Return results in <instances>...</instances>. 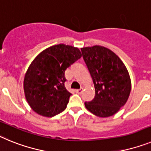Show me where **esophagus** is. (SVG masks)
<instances>
[{"label": "esophagus", "mask_w": 151, "mask_h": 151, "mask_svg": "<svg viewBox=\"0 0 151 151\" xmlns=\"http://www.w3.org/2000/svg\"><path fill=\"white\" fill-rule=\"evenodd\" d=\"M82 92H83V88H81V89H78V90H76V93L78 94H81L82 93Z\"/></svg>", "instance_id": "esophagus-1"}]
</instances>
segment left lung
I'll return each mask as SVG.
<instances>
[{"label": "left lung", "instance_id": "left-lung-1", "mask_svg": "<svg viewBox=\"0 0 151 151\" xmlns=\"http://www.w3.org/2000/svg\"><path fill=\"white\" fill-rule=\"evenodd\" d=\"M83 58L91 75L95 96L85 106L96 116L115 115L128 100L132 89L126 67L119 56L106 47L81 48Z\"/></svg>", "mask_w": 151, "mask_h": 151}]
</instances>
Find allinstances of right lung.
Segmentation results:
<instances>
[{
    "label": "right lung",
    "instance_id": "right-lung-1",
    "mask_svg": "<svg viewBox=\"0 0 151 151\" xmlns=\"http://www.w3.org/2000/svg\"><path fill=\"white\" fill-rule=\"evenodd\" d=\"M81 58L79 48L65 44L52 45L35 58L23 81L25 97L34 112L52 117L66 109L71 93L65 86V72Z\"/></svg>",
    "mask_w": 151,
    "mask_h": 151
}]
</instances>
